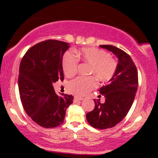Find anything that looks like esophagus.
I'll return each instance as SVG.
<instances>
[{
  "label": "esophagus",
  "mask_w": 158,
  "mask_h": 158,
  "mask_svg": "<svg viewBox=\"0 0 158 158\" xmlns=\"http://www.w3.org/2000/svg\"><path fill=\"white\" fill-rule=\"evenodd\" d=\"M82 98H77V97H74L73 99V102H80V101L82 100Z\"/></svg>",
  "instance_id": "1"
}]
</instances>
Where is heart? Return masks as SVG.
<instances>
[{
  "mask_svg": "<svg viewBox=\"0 0 158 158\" xmlns=\"http://www.w3.org/2000/svg\"><path fill=\"white\" fill-rule=\"evenodd\" d=\"M77 54L79 60L90 65L88 74L94 77H77L69 81L67 88L70 94L81 97L95 88V78L99 82L106 83L114 77L117 64L106 51L96 48H86L77 50ZM61 65L64 75L70 77L77 73L79 61L71 52H66L63 55Z\"/></svg>",
  "mask_w": 158,
  "mask_h": 158,
  "instance_id": "obj_1",
  "label": "heart"
}]
</instances>
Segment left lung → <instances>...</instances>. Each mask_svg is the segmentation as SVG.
Here are the masks:
<instances>
[{
    "instance_id": "left-lung-1",
    "label": "left lung",
    "mask_w": 158,
    "mask_h": 158,
    "mask_svg": "<svg viewBox=\"0 0 158 158\" xmlns=\"http://www.w3.org/2000/svg\"><path fill=\"white\" fill-rule=\"evenodd\" d=\"M100 47L113 52L118 64L109 84L99 90L106 102L94 100V109L86 114V119L94 128L106 129L118 124L129 111L138 86V73L131 56L126 52L112 45Z\"/></svg>"
}]
</instances>
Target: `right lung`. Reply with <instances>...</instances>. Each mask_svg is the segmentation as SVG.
Returning a JSON list of instances; mask_svg holds the SVG:
<instances>
[{
    "label": "right lung",
    "instance_id": "right-lung-1",
    "mask_svg": "<svg viewBox=\"0 0 158 158\" xmlns=\"http://www.w3.org/2000/svg\"><path fill=\"white\" fill-rule=\"evenodd\" d=\"M69 44L46 40L27 50L19 68V89L27 115L44 128H55L64 122L65 112L73 97H59L52 83L64 79L61 61Z\"/></svg>",
    "mask_w": 158,
    "mask_h": 158
}]
</instances>
